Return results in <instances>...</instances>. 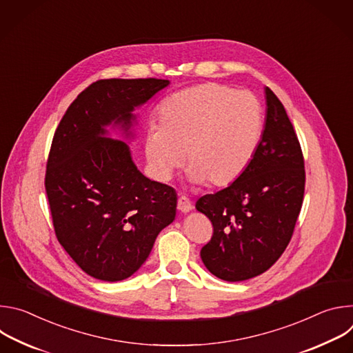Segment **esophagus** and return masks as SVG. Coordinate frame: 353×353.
<instances>
[{"label":"esophagus","mask_w":353,"mask_h":353,"mask_svg":"<svg viewBox=\"0 0 353 353\" xmlns=\"http://www.w3.org/2000/svg\"><path fill=\"white\" fill-rule=\"evenodd\" d=\"M177 210L183 214H187L192 210V204L191 201L185 196V195H179V199H177Z\"/></svg>","instance_id":"34e87169"}]
</instances>
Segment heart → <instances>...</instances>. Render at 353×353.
Listing matches in <instances>:
<instances>
[{"label": "heart", "instance_id": "b5f03b06", "mask_svg": "<svg viewBox=\"0 0 353 353\" xmlns=\"http://www.w3.org/2000/svg\"><path fill=\"white\" fill-rule=\"evenodd\" d=\"M143 150L150 173L168 181L183 165L188 179L226 187L253 159L263 132L259 99L245 90L207 82L179 90L157 109Z\"/></svg>", "mask_w": 353, "mask_h": 353}]
</instances>
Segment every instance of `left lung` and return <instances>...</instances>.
Wrapping results in <instances>:
<instances>
[{
  "instance_id": "left-lung-1",
  "label": "left lung",
  "mask_w": 353,
  "mask_h": 353,
  "mask_svg": "<svg viewBox=\"0 0 353 353\" xmlns=\"http://www.w3.org/2000/svg\"><path fill=\"white\" fill-rule=\"evenodd\" d=\"M265 100V128L253 159L230 185L195 204L214 226L201 259L211 274L229 282L254 278L276 263L303 204L306 172L300 142L270 88Z\"/></svg>"
}]
</instances>
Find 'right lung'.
I'll list each match as a JSON object with an SVG mask.
<instances>
[{
  "label": "right lung",
  "instance_id": "obj_1",
  "mask_svg": "<svg viewBox=\"0 0 353 353\" xmlns=\"http://www.w3.org/2000/svg\"><path fill=\"white\" fill-rule=\"evenodd\" d=\"M168 85L157 78L96 81L54 132L44 179L54 232L77 265L96 279L131 276L174 221V188L145 177L128 145L105 137L112 123L128 131L132 110Z\"/></svg>",
  "mask_w": 353,
  "mask_h": 353
}]
</instances>
